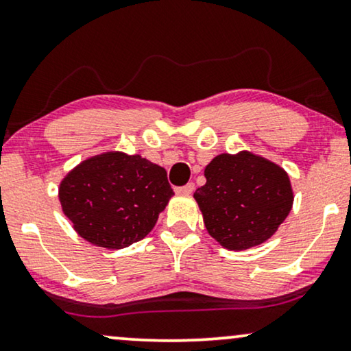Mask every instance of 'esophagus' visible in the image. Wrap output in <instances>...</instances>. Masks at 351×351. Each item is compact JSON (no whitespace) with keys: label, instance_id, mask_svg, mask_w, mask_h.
Wrapping results in <instances>:
<instances>
[{"label":"esophagus","instance_id":"esophagus-1","mask_svg":"<svg viewBox=\"0 0 351 351\" xmlns=\"http://www.w3.org/2000/svg\"><path fill=\"white\" fill-rule=\"evenodd\" d=\"M193 190H195V184L193 182H189V184L184 186H177L176 192L179 195H190V193H193Z\"/></svg>","mask_w":351,"mask_h":351}]
</instances>
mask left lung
<instances>
[{"label":"left lung","mask_w":351,"mask_h":351,"mask_svg":"<svg viewBox=\"0 0 351 351\" xmlns=\"http://www.w3.org/2000/svg\"><path fill=\"white\" fill-rule=\"evenodd\" d=\"M204 177L206 184L193 197L209 235L227 250L242 252L266 242L292 209L287 172L250 152L219 154Z\"/></svg>","instance_id":"left-lung-1"}]
</instances>
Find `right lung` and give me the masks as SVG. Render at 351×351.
<instances>
[{"mask_svg":"<svg viewBox=\"0 0 351 351\" xmlns=\"http://www.w3.org/2000/svg\"><path fill=\"white\" fill-rule=\"evenodd\" d=\"M174 195L165 167L108 152L85 159L59 185V202L86 242L121 250L147 237Z\"/></svg>","mask_w":351,"mask_h":351,"instance_id":"obj_1","label":"right lung"}]
</instances>
